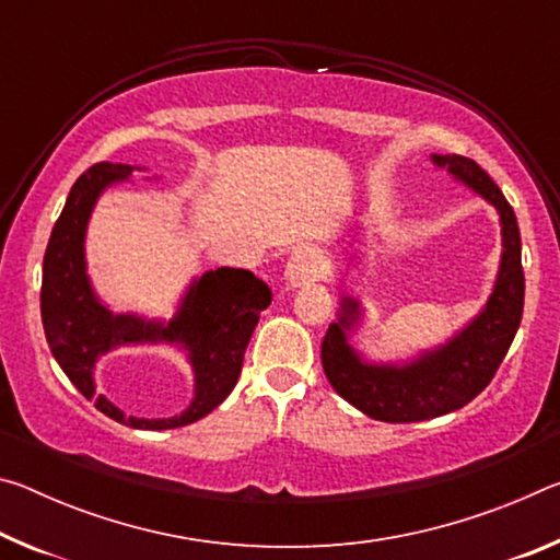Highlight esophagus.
<instances>
[{"mask_svg": "<svg viewBox=\"0 0 560 560\" xmlns=\"http://www.w3.org/2000/svg\"><path fill=\"white\" fill-rule=\"evenodd\" d=\"M320 271V257L316 249L311 246H301L289 257L287 267H283V279H287L291 287H303V283L316 281Z\"/></svg>", "mask_w": 560, "mask_h": 560, "instance_id": "34e87169", "label": "esophagus"}]
</instances>
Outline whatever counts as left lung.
Returning <instances> with one entry per match:
<instances>
[{
  "label": "left lung",
  "instance_id": "left-lung-1",
  "mask_svg": "<svg viewBox=\"0 0 560 560\" xmlns=\"http://www.w3.org/2000/svg\"><path fill=\"white\" fill-rule=\"evenodd\" d=\"M430 160L497 210L499 271L485 306L444 343L417 350L410 360H371L360 353L353 336L365 324V306L350 293L340 296L336 320L320 346V363L328 383L346 402L381 422H422L471 402L494 377L524 314L521 234L506 197L469 158L430 155ZM343 261L348 264L343 273H348L360 264L358 252H348Z\"/></svg>",
  "mask_w": 560,
  "mask_h": 560
}]
</instances>
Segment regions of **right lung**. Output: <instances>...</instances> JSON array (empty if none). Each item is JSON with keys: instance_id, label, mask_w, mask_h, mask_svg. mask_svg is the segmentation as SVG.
Masks as SVG:
<instances>
[{"instance_id": "obj_1", "label": "right lung", "mask_w": 560, "mask_h": 560, "mask_svg": "<svg viewBox=\"0 0 560 560\" xmlns=\"http://www.w3.org/2000/svg\"><path fill=\"white\" fill-rule=\"evenodd\" d=\"M136 165L98 163L66 197L44 254L42 320L66 377L103 415L132 430H175L202 420L234 390L259 314L271 303L269 283L246 269H210L187 283L173 318L116 314L93 289L86 261L91 214L108 187L128 183ZM173 345L194 368V400L173 418L126 416L95 390V365L110 349Z\"/></svg>"}]
</instances>
